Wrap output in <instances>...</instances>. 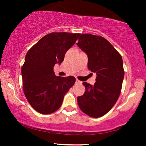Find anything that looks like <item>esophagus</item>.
Returning <instances> with one entry per match:
<instances>
[{"label":"esophagus","mask_w":146,"mask_h":146,"mask_svg":"<svg viewBox=\"0 0 146 146\" xmlns=\"http://www.w3.org/2000/svg\"><path fill=\"white\" fill-rule=\"evenodd\" d=\"M76 84H82V82L80 80H78L76 79Z\"/></svg>","instance_id":"34e87169"}]
</instances>
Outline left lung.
<instances>
[{
  "label": "left lung",
  "mask_w": 146,
  "mask_h": 146,
  "mask_svg": "<svg viewBox=\"0 0 146 146\" xmlns=\"http://www.w3.org/2000/svg\"><path fill=\"white\" fill-rule=\"evenodd\" d=\"M78 46L88 56V68L96 73V82H84L86 91L77 98L79 108L92 117L103 116L116 103L120 94L124 70L121 55L104 38L83 34Z\"/></svg>",
  "instance_id": "8db88e82"
}]
</instances>
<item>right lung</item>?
Wrapping results in <instances>:
<instances>
[{"label":"right lung","instance_id":"obj_1","mask_svg":"<svg viewBox=\"0 0 146 146\" xmlns=\"http://www.w3.org/2000/svg\"><path fill=\"white\" fill-rule=\"evenodd\" d=\"M80 34L52 33L45 35L28 51L22 67L23 91L31 106L42 114L58 110L64 96L76 82L74 76H56V64L62 62L68 50Z\"/></svg>","mask_w":146,"mask_h":146}]
</instances>
